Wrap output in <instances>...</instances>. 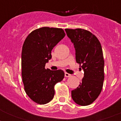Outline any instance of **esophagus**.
I'll list each match as a JSON object with an SVG mask.
<instances>
[{
	"instance_id": "1",
	"label": "esophagus",
	"mask_w": 121,
	"mask_h": 121,
	"mask_svg": "<svg viewBox=\"0 0 121 121\" xmlns=\"http://www.w3.org/2000/svg\"><path fill=\"white\" fill-rule=\"evenodd\" d=\"M65 77H71V75L66 72V73H65Z\"/></svg>"
}]
</instances>
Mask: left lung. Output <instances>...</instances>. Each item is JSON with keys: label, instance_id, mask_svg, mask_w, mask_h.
Returning <instances> with one entry per match:
<instances>
[{"label": "left lung", "instance_id": "left-lung-1", "mask_svg": "<svg viewBox=\"0 0 121 121\" xmlns=\"http://www.w3.org/2000/svg\"><path fill=\"white\" fill-rule=\"evenodd\" d=\"M73 43L76 61L84 72L79 86L72 90V97L82 106L90 105L99 97L104 80V60L101 44L90 31L82 29H65Z\"/></svg>", "mask_w": 121, "mask_h": 121}]
</instances>
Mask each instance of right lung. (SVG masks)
Here are the masks:
<instances>
[{"instance_id":"right-lung-1","label":"right lung","mask_w":121,"mask_h":121,"mask_svg":"<svg viewBox=\"0 0 121 121\" xmlns=\"http://www.w3.org/2000/svg\"><path fill=\"white\" fill-rule=\"evenodd\" d=\"M65 36L62 29L43 27L32 31L26 38L21 55L24 90L32 100L46 104L55 95V85L63 79L64 72L46 69L51 51Z\"/></svg>"}]
</instances>
